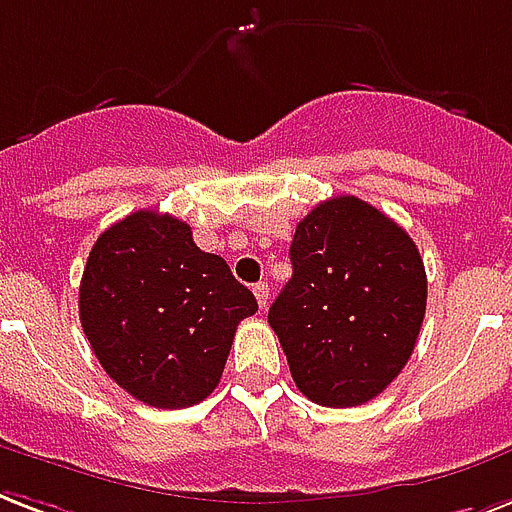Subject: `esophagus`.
Masks as SVG:
<instances>
[{
  "label": "esophagus",
  "instance_id": "34e87169",
  "mask_svg": "<svg viewBox=\"0 0 512 512\" xmlns=\"http://www.w3.org/2000/svg\"><path fill=\"white\" fill-rule=\"evenodd\" d=\"M253 296H256L259 306L264 309V306H267V301H269V285H267V282H256V285H253Z\"/></svg>",
  "mask_w": 512,
  "mask_h": 512
}]
</instances>
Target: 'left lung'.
Masks as SVG:
<instances>
[{
	"label": "left lung",
	"mask_w": 512,
	"mask_h": 512,
	"mask_svg": "<svg viewBox=\"0 0 512 512\" xmlns=\"http://www.w3.org/2000/svg\"><path fill=\"white\" fill-rule=\"evenodd\" d=\"M290 261L269 325L298 391L322 407L370 402L418 343L428 298L418 245L375 206L338 195L298 222Z\"/></svg>",
	"instance_id": "left-lung-1"
}]
</instances>
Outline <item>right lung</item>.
I'll return each instance as SVG.
<instances>
[{"mask_svg":"<svg viewBox=\"0 0 512 512\" xmlns=\"http://www.w3.org/2000/svg\"><path fill=\"white\" fill-rule=\"evenodd\" d=\"M256 309L222 256L155 211L102 232L79 285L81 327L102 370L158 410L192 407L219 386L237 325Z\"/></svg>","mask_w":512,"mask_h":512,"instance_id":"right-lung-1","label":"right lung"}]
</instances>
